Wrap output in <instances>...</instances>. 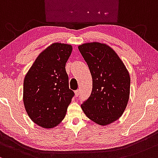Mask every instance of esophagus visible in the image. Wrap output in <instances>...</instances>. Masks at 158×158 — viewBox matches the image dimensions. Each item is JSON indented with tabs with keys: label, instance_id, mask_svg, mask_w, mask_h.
I'll return each instance as SVG.
<instances>
[{
	"label": "esophagus",
	"instance_id": "1",
	"mask_svg": "<svg viewBox=\"0 0 158 158\" xmlns=\"http://www.w3.org/2000/svg\"><path fill=\"white\" fill-rule=\"evenodd\" d=\"M74 93H75V95L76 96H78L80 95V89H77L75 92H74Z\"/></svg>",
	"mask_w": 158,
	"mask_h": 158
}]
</instances>
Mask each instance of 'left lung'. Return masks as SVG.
<instances>
[{"label": "left lung", "mask_w": 158, "mask_h": 158, "mask_svg": "<svg viewBox=\"0 0 158 158\" xmlns=\"http://www.w3.org/2000/svg\"><path fill=\"white\" fill-rule=\"evenodd\" d=\"M78 49L93 78L91 95L81 108L92 121L100 125H109L117 120L126 108L130 75L117 54L105 44L85 43Z\"/></svg>", "instance_id": "obj_1"}]
</instances>
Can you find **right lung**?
<instances>
[{
  "instance_id": "add662e5",
  "label": "right lung",
  "mask_w": 158,
  "mask_h": 158,
  "mask_svg": "<svg viewBox=\"0 0 158 158\" xmlns=\"http://www.w3.org/2000/svg\"><path fill=\"white\" fill-rule=\"evenodd\" d=\"M72 51L70 45L52 44L38 56L24 77V107L32 121L44 128L59 125L74 95L65 68Z\"/></svg>"
}]
</instances>
